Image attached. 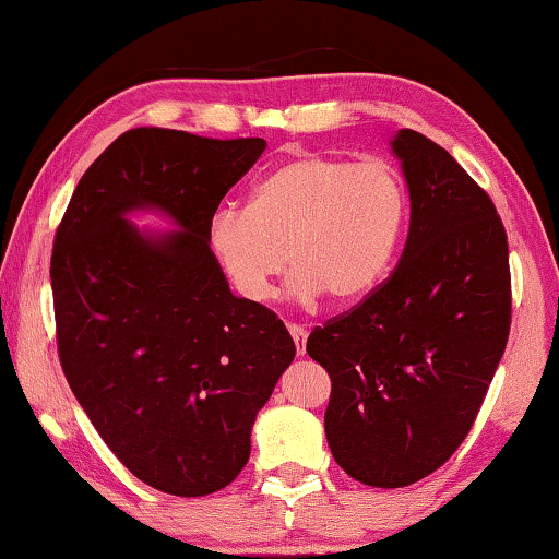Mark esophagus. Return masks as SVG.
<instances>
[{"mask_svg":"<svg viewBox=\"0 0 559 559\" xmlns=\"http://www.w3.org/2000/svg\"><path fill=\"white\" fill-rule=\"evenodd\" d=\"M288 333H290V337L296 340V349H298V355H302L306 353V337H308V330L302 328V325H288Z\"/></svg>","mask_w":559,"mask_h":559,"instance_id":"esophagus-1","label":"esophagus"}]
</instances>
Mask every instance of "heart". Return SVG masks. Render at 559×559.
<instances>
[{
	"instance_id": "obj_1",
	"label": "heart",
	"mask_w": 559,
	"mask_h": 559,
	"mask_svg": "<svg viewBox=\"0 0 559 559\" xmlns=\"http://www.w3.org/2000/svg\"><path fill=\"white\" fill-rule=\"evenodd\" d=\"M409 222V189L382 159L300 153L251 187L246 210L226 206L210 224V246L231 286L263 302L290 263V293L357 300L380 286Z\"/></svg>"
}]
</instances>
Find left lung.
Returning a JSON list of instances; mask_svg holds the SVG:
<instances>
[{
    "label": "left lung",
    "mask_w": 559,
    "mask_h": 559,
    "mask_svg": "<svg viewBox=\"0 0 559 559\" xmlns=\"http://www.w3.org/2000/svg\"><path fill=\"white\" fill-rule=\"evenodd\" d=\"M412 219L400 266L308 337L333 390L330 451L347 476L402 488L441 468L476 421L510 333L508 236L447 150L400 130Z\"/></svg>",
    "instance_id": "8db88e82"
}]
</instances>
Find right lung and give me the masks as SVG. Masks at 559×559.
I'll list each match as a JSON object with an SVG mask.
<instances>
[{"label":"right lung","mask_w":559,"mask_h":559,"mask_svg":"<svg viewBox=\"0 0 559 559\" xmlns=\"http://www.w3.org/2000/svg\"><path fill=\"white\" fill-rule=\"evenodd\" d=\"M266 150L135 128L106 147L56 229L51 290L71 392L122 466L169 496L229 486L251 427L293 362L278 316L236 298L210 249L224 194ZM157 209L179 233L145 235L124 214Z\"/></svg>","instance_id":"obj_1"}]
</instances>
